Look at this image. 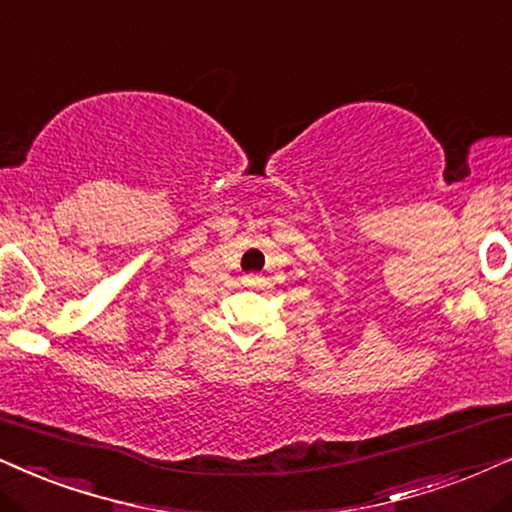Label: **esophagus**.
<instances>
[{"mask_svg":"<svg viewBox=\"0 0 512 512\" xmlns=\"http://www.w3.org/2000/svg\"><path fill=\"white\" fill-rule=\"evenodd\" d=\"M260 281H262L260 276H245V278H243V283H245V285H257Z\"/></svg>","mask_w":512,"mask_h":512,"instance_id":"obj_1","label":"esophagus"}]
</instances>
